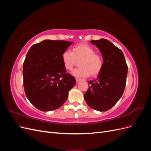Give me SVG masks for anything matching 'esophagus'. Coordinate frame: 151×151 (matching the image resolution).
I'll use <instances>...</instances> for the list:
<instances>
[{"mask_svg": "<svg viewBox=\"0 0 151 151\" xmlns=\"http://www.w3.org/2000/svg\"><path fill=\"white\" fill-rule=\"evenodd\" d=\"M76 81L77 83H78V82L81 81V79H80V78H76Z\"/></svg>", "mask_w": 151, "mask_h": 151, "instance_id": "34e87169", "label": "esophagus"}]
</instances>
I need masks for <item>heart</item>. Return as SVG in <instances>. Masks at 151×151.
Listing matches in <instances>:
<instances>
[{
    "label": "heart",
    "mask_w": 151,
    "mask_h": 151,
    "mask_svg": "<svg viewBox=\"0 0 151 151\" xmlns=\"http://www.w3.org/2000/svg\"><path fill=\"white\" fill-rule=\"evenodd\" d=\"M62 61L66 70H72L79 61L78 68L72 72V74L86 77L97 76L103 68V58L101 55L96 53L95 49L88 43H81L72 48V52L65 50L62 54Z\"/></svg>",
    "instance_id": "obj_1"
}]
</instances>
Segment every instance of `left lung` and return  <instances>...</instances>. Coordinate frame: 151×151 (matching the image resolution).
Returning <instances> with one entry per match:
<instances>
[{
    "label": "left lung",
    "mask_w": 151,
    "mask_h": 151,
    "mask_svg": "<svg viewBox=\"0 0 151 151\" xmlns=\"http://www.w3.org/2000/svg\"><path fill=\"white\" fill-rule=\"evenodd\" d=\"M91 42L101 52L104 65L97 78L88 81L90 86L84 97L90 108L105 111L122 97L126 85L128 66L122 50L108 40H91Z\"/></svg>",
    "instance_id": "left-lung-1"
}]
</instances>
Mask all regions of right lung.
Returning <instances> with one entry per match:
<instances>
[{
    "mask_svg": "<svg viewBox=\"0 0 151 151\" xmlns=\"http://www.w3.org/2000/svg\"><path fill=\"white\" fill-rule=\"evenodd\" d=\"M72 42L42 41L33 45L23 63V85L27 98L42 111L61 107L76 84L75 77L67 73L62 61V53Z\"/></svg>",
    "mask_w": 151,
    "mask_h": 151,
    "instance_id": "obj_1",
    "label": "right lung"
}]
</instances>
